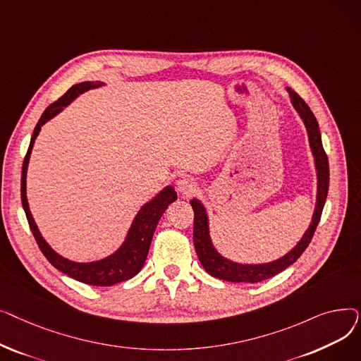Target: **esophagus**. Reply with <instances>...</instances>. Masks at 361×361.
Segmentation results:
<instances>
[{
    "instance_id": "1",
    "label": "esophagus",
    "mask_w": 361,
    "mask_h": 361,
    "mask_svg": "<svg viewBox=\"0 0 361 361\" xmlns=\"http://www.w3.org/2000/svg\"><path fill=\"white\" fill-rule=\"evenodd\" d=\"M177 190L183 196H190L196 190V183L192 178L183 177L177 181Z\"/></svg>"
}]
</instances>
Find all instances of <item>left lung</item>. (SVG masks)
<instances>
[{
	"mask_svg": "<svg viewBox=\"0 0 361 361\" xmlns=\"http://www.w3.org/2000/svg\"><path fill=\"white\" fill-rule=\"evenodd\" d=\"M287 92L290 93V101L293 108L295 109L298 117L301 118L302 124L306 127L310 150L314 159L317 192H316V204H314L312 222L309 225V228L306 230V233L300 238V241L282 257L272 262H267V263H238L224 257L216 250L211 237L209 215H207L204 204L199 199L193 197L190 200V204L195 211V228H193L195 249L204 271L215 278L230 281V282H252L253 283V282H260L268 278H272L279 272H282L283 269H287L290 264H293L302 255V252L307 249V245L319 224L322 211H324L325 200L328 196V187H329V164H328V157L324 150V145H322L319 124L313 116V112L307 106V104L290 87H287Z\"/></svg>",
	"mask_w": 361,
	"mask_h": 361,
	"instance_id": "obj_1",
	"label": "left lung"
}]
</instances>
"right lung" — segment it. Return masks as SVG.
<instances>
[{"instance_id": "add662e5", "label": "right lung", "mask_w": 361, "mask_h": 361, "mask_svg": "<svg viewBox=\"0 0 361 361\" xmlns=\"http://www.w3.org/2000/svg\"><path fill=\"white\" fill-rule=\"evenodd\" d=\"M105 86L104 82H83L79 85L71 86L63 97L49 105L42 117L37 121L33 135L30 139V145L27 149V154L23 162L22 168V204L26 214V218L29 221V226L32 230V234L39 245L41 252L44 256L49 260L54 268L61 271L63 274L74 278L75 281H80L83 283H87V286L93 287H111L114 283H118L123 281H127L130 278L139 274V271L143 268V264L146 262V256L150 247L152 237H154L157 225L166 211V207L177 200V193L174 190L173 185H166L162 190L149 202H146L139 212L136 214L135 219H133L130 228L127 231V235L124 241L121 243L120 247L114 252L112 255L99 259V260H93V262H74L70 260L60 253H56L51 245L47 243V240L42 237L39 228L32 216V212L29 209V202L26 196V177H27V166H29V159L32 149L35 145V140L39 135L41 127L54 118L56 114H60L66 106H68L75 98L80 97L82 93L90 90V89H98Z\"/></svg>"}]
</instances>
